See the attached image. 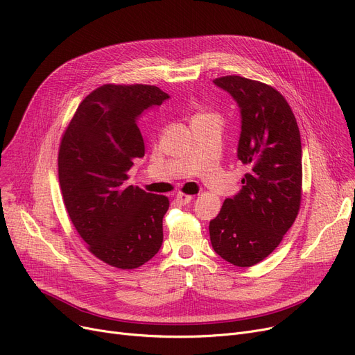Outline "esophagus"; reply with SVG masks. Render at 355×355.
Masks as SVG:
<instances>
[{"instance_id": "esophagus-1", "label": "esophagus", "mask_w": 355, "mask_h": 355, "mask_svg": "<svg viewBox=\"0 0 355 355\" xmlns=\"http://www.w3.org/2000/svg\"><path fill=\"white\" fill-rule=\"evenodd\" d=\"M177 202L180 203V205H189L191 200H193V196H190V194H184V193H178L177 194Z\"/></svg>"}]
</instances>
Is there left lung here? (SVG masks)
I'll return each mask as SVG.
<instances>
[{"label":"left lung","mask_w":355,"mask_h":355,"mask_svg":"<svg viewBox=\"0 0 355 355\" xmlns=\"http://www.w3.org/2000/svg\"><path fill=\"white\" fill-rule=\"evenodd\" d=\"M241 109L238 159L248 166L242 189L210 220L216 254L236 267H252L280 245L302 202V142L297 121L279 91L227 75L213 81Z\"/></svg>","instance_id":"8db88e82"}]
</instances>
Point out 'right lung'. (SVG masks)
<instances>
[{
    "label": "right lung",
    "instance_id": "1",
    "mask_svg": "<svg viewBox=\"0 0 355 355\" xmlns=\"http://www.w3.org/2000/svg\"><path fill=\"white\" fill-rule=\"evenodd\" d=\"M166 98L155 85H101L81 101L60 141L59 186L69 219L88 251L120 270L144 266L162 245L168 197L126 180L145 155L136 120Z\"/></svg>",
    "mask_w": 355,
    "mask_h": 355
}]
</instances>
